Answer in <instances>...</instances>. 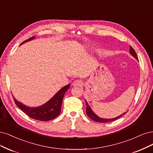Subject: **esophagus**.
Here are the masks:
<instances>
[{
    "instance_id": "obj_1",
    "label": "esophagus",
    "mask_w": 153,
    "mask_h": 153,
    "mask_svg": "<svg viewBox=\"0 0 153 153\" xmlns=\"http://www.w3.org/2000/svg\"><path fill=\"white\" fill-rule=\"evenodd\" d=\"M72 85L74 86H82V82L80 80H76L72 82Z\"/></svg>"
}]
</instances>
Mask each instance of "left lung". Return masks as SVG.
<instances>
[{
	"label": "left lung",
	"instance_id": "1",
	"mask_svg": "<svg viewBox=\"0 0 153 153\" xmlns=\"http://www.w3.org/2000/svg\"><path fill=\"white\" fill-rule=\"evenodd\" d=\"M130 53L131 54V55H132L137 60H139V59H138V56L137 55V54H136L135 50H134V48H133L131 46H130ZM86 114L88 116V117H89L90 119H91L92 120L97 121V122H99V123H108V122L115 121L117 119H118V118H120L121 116H122L123 114H126V113L127 112H126L125 113H123V114H121L120 116H117L115 118H112V119H105V118L99 117L97 114H95L94 112H93L92 111V109H91L90 106L89 105V104H88V102H86Z\"/></svg>",
	"mask_w": 153,
	"mask_h": 153
}]
</instances>
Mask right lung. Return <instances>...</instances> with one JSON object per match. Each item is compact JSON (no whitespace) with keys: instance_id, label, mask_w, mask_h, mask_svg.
Here are the masks:
<instances>
[{"instance_id":"add662e5","label":"right lung","mask_w":153,"mask_h":153,"mask_svg":"<svg viewBox=\"0 0 153 153\" xmlns=\"http://www.w3.org/2000/svg\"><path fill=\"white\" fill-rule=\"evenodd\" d=\"M34 38H35V37L29 38L27 40L23 42L22 44L27 42V41H31ZM70 84H68L67 86L63 87L50 100L42 105L37 107H28L23 105L22 102L16 100L14 97H13V99L16 105L29 117L39 121H50L55 119V117L60 115L61 112L63 98L65 92H67L68 88H70Z\"/></svg>"}]
</instances>
